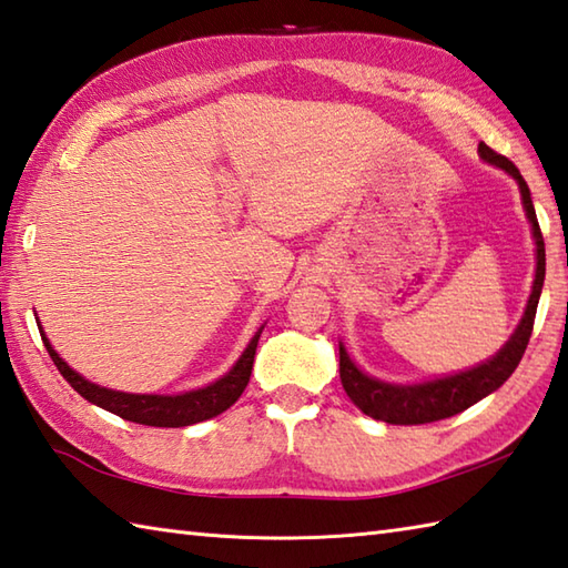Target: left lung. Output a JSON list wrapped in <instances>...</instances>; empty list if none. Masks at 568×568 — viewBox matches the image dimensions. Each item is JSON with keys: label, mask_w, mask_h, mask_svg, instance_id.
<instances>
[{"label": "left lung", "mask_w": 568, "mask_h": 568, "mask_svg": "<svg viewBox=\"0 0 568 568\" xmlns=\"http://www.w3.org/2000/svg\"><path fill=\"white\" fill-rule=\"evenodd\" d=\"M477 152H480V158L485 162L503 166L507 174L515 176L521 192V204H525L531 231H535L537 275H535V285H531L525 317H521L515 335L509 337V342L495 354L493 359L475 366V369L443 376V379L428 382V384H414V386L384 384L379 379H372V376L362 374L339 344V379H342L344 392H347L354 406H359L366 416L384 420V424L420 426V424H433V420L450 418L455 414H460V410L470 408L473 404L480 402V398H485L487 394H493L495 388L503 386L509 376H513L517 364L521 362V354L527 349L531 329H535L544 273H547V253H544V239H541V229L535 214V204H531L529 186L525 182V176L519 174L517 166L509 162L505 154H497L493 148H487L485 142L477 144Z\"/></svg>", "instance_id": "8db88e82"}]
</instances>
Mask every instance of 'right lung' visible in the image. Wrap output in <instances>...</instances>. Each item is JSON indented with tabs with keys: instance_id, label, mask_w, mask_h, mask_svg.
Wrapping results in <instances>:
<instances>
[{
	"instance_id": "add662e5",
	"label": "right lung",
	"mask_w": 568,
	"mask_h": 568,
	"mask_svg": "<svg viewBox=\"0 0 568 568\" xmlns=\"http://www.w3.org/2000/svg\"><path fill=\"white\" fill-rule=\"evenodd\" d=\"M261 332L263 327L255 332V337L248 342L246 352L241 354V359L233 364V369L226 376H221L219 382L209 384L204 388H196V392H186L176 396L125 394V392H113V388L91 384L88 379H83L81 374H75L71 366L55 354L47 335H41V339H43V347L49 352V357L55 364V369L61 372L63 379L69 382L75 392L85 398V402L105 408L120 418L132 420V424L158 426V428H182V426H192V424H199V420L224 414L229 406L239 402V396L243 394V388L248 386V379H251L253 357H255V347H258Z\"/></svg>"
}]
</instances>
